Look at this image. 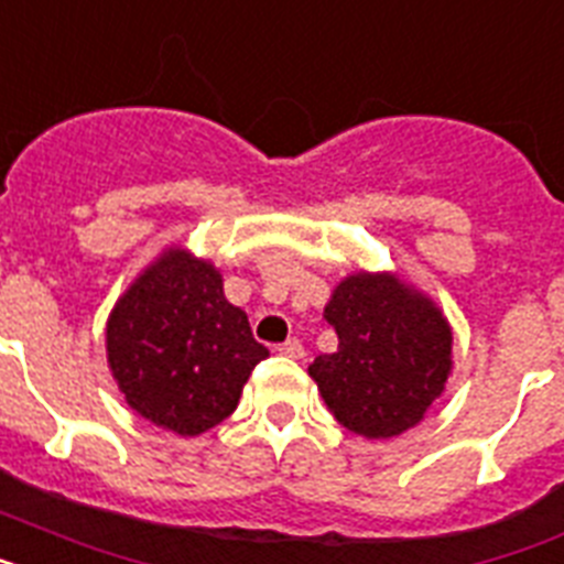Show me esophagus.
Wrapping results in <instances>:
<instances>
[{
	"label": "esophagus",
	"mask_w": 564,
	"mask_h": 564,
	"mask_svg": "<svg viewBox=\"0 0 564 564\" xmlns=\"http://www.w3.org/2000/svg\"><path fill=\"white\" fill-rule=\"evenodd\" d=\"M278 352L281 355H286V358H304V344H301V340L297 338H290V340H283V344H278Z\"/></svg>",
	"instance_id": "obj_1"
}]
</instances>
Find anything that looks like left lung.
Masks as SVG:
<instances>
[{
	"instance_id": "left-lung-1",
	"label": "left lung",
	"mask_w": 564,
	"mask_h": 564,
	"mask_svg": "<svg viewBox=\"0 0 564 564\" xmlns=\"http://www.w3.org/2000/svg\"><path fill=\"white\" fill-rule=\"evenodd\" d=\"M338 349L310 364L329 413L364 438L415 427L453 370L442 310L390 272H355L324 306Z\"/></svg>"
}]
</instances>
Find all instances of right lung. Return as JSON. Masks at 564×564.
<instances>
[{
    "mask_svg": "<svg viewBox=\"0 0 564 564\" xmlns=\"http://www.w3.org/2000/svg\"><path fill=\"white\" fill-rule=\"evenodd\" d=\"M111 376L129 406L177 435L229 419L254 364L269 355L209 260L172 246L113 304L106 324Z\"/></svg>",
    "mask_w": 564,
    "mask_h": 564,
    "instance_id": "add662e5",
    "label": "right lung"
}]
</instances>
